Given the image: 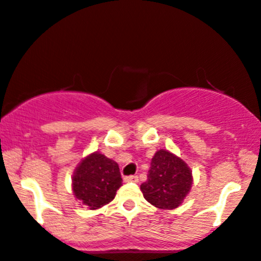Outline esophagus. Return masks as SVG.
<instances>
[{"mask_svg":"<svg viewBox=\"0 0 261 261\" xmlns=\"http://www.w3.org/2000/svg\"><path fill=\"white\" fill-rule=\"evenodd\" d=\"M124 182H138V176H127L124 177Z\"/></svg>","mask_w":261,"mask_h":261,"instance_id":"esophagus-1","label":"esophagus"}]
</instances>
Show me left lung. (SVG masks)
<instances>
[{
  "mask_svg": "<svg viewBox=\"0 0 261 261\" xmlns=\"http://www.w3.org/2000/svg\"><path fill=\"white\" fill-rule=\"evenodd\" d=\"M191 168L167 150H158L151 159L148 179L140 186L144 198L159 209L178 207L192 188Z\"/></svg>",
  "mask_w": 261,
  "mask_h": 261,
  "instance_id": "8db88e82",
  "label": "left lung"
}]
</instances>
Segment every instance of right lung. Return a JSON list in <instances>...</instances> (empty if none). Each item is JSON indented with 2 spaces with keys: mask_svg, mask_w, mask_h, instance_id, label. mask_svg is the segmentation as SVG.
I'll return each mask as SVG.
<instances>
[{
  "mask_svg": "<svg viewBox=\"0 0 261 261\" xmlns=\"http://www.w3.org/2000/svg\"><path fill=\"white\" fill-rule=\"evenodd\" d=\"M72 182L74 197L90 210L100 209L112 201L122 186L118 165L97 151L83 159Z\"/></svg>",
  "mask_w": 261,
  "mask_h": 261,
  "instance_id": "obj_1",
  "label": "right lung"
}]
</instances>
